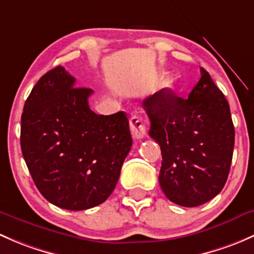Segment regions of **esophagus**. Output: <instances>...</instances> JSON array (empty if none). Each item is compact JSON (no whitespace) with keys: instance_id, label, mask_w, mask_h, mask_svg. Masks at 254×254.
Returning <instances> with one entry per match:
<instances>
[{"instance_id":"1","label":"esophagus","mask_w":254,"mask_h":254,"mask_svg":"<svg viewBox=\"0 0 254 254\" xmlns=\"http://www.w3.org/2000/svg\"><path fill=\"white\" fill-rule=\"evenodd\" d=\"M130 130L136 140H140L146 135V123L141 114H132L130 118Z\"/></svg>"}]
</instances>
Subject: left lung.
I'll return each instance as SVG.
<instances>
[{
	"label": "left lung",
	"instance_id": "left-lung-1",
	"mask_svg": "<svg viewBox=\"0 0 254 254\" xmlns=\"http://www.w3.org/2000/svg\"><path fill=\"white\" fill-rule=\"evenodd\" d=\"M151 127L149 136L161 146L159 185L174 203L197 207L223 190L235 143L230 107L209 73L188 98L163 89L143 100Z\"/></svg>",
	"mask_w": 254,
	"mask_h": 254
}]
</instances>
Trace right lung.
Wrapping results in <instances>:
<instances>
[{"label":"right lung","instance_id":"right-lung-1","mask_svg":"<svg viewBox=\"0 0 254 254\" xmlns=\"http://www.w3.org/2000/svg\"><path fill=\"white\" fill-rule=\"evenodd\" d=\"M74 84L62 65L40 78L24 105L20 147L47 201L84 210L113 192L132 138L124 112L98 116L89 107L92 90Z\"/></svg>","mask_w":254,"mask_h":254}]
</instances>
